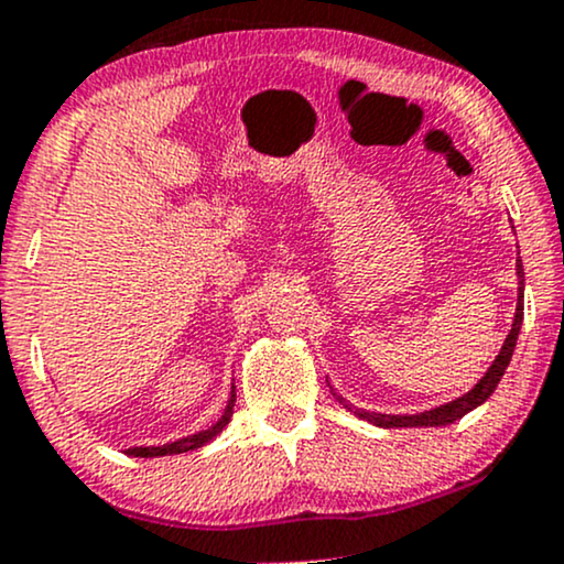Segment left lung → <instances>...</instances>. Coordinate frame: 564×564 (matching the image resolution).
Instances as JSON below:
<instances>
[{"mask_svg":"<svg viewBox=\"0 0 564 564\" xmlns=\"http://www.w3.org/2000/svg\"><path fill=\"white\" fill-rule=\"evenodd\" d=\"M517 275H520V296H517V313H514V323H511V332L507 336V341H503L501 352H498V358L494 360V366L488 368V373L477 381L475 390H469L464 398L453 400V403H445L440 408H432V411H424V413H416V416H392V413H366V411H355L360 419H366V422L377 424V426H387V430H394V426H445V424H453L458 422L462 416H467L471 408L482 405L485 400L494 394V390L498 387V381H501L503 371H507L509 360H511V352H514V345H517V336H520V326H522V291H525V275H522V260H517ZM336 400H339L341 405L352 408L347 403L345 398H339L336 394Z\"/></svg>","mask_w":564,"mask_h":564,"instance_id":"left-lung-1","label":"left lung"}]
</instances>
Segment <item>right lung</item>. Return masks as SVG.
Here are the masks:
<instances>
[{"label":"right lung","mask_w":564,"mask_h":564,"mask_svg":"<svg viewBox=\"0 0 564 564\" xmlns=\"http://www.w3.org/2000/svg\"><path fill=\"white\" fill-rule=\"evenodd\" d=\"M232 405H236V392H230V400H228V408H225L223 419L215 426H209V430L204 432H196V435L191 437H183L177 440V443H170V445H159V448H129L127 456H140V458H153V456H172V453H185V451H196L200 445H206L209 440H215L219 432L225 430V424L230 422L232 416Z\"/></svg>","instance_id":"1"}]
</instances>
